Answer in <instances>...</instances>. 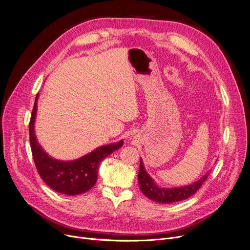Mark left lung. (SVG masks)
<instances>
[{
    "label": "left lung",
    "mask_w": 250,
    "mask_h": 250,
    "mask_svg": "<svg viewBox=\"0 0 250 250\" xmlns=\"http://www.w3.org/2000/svg\"><path fill=\"white\" fill-rule=\"evenodd\" d=\"M208 175H209V172L205 174L204 177L198 182L186 187L172 188H159L155 185L153 180L149 177V174L146 172L142 160L140 159L138 184L143 195H145L148 199L161 204H170V203L186 200L190 196H193L202 187L205 181L208 179Z\"/></svg>",
    "instance_id": "1"
}]
</instances>
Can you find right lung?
<instances>
[{
    "label": "right lung",
    "mask_w": 250,
    "mask_h": 250,
    "mask_svg": "<svg viewBox=\"0 0 250 250\" xmlns=\"http://www.w3.org/2000/svg\"><path fill=\"white\" fill-rule=\"evenodd\" d=\"M38 94L29 122V135L34 163L43 182L57 193L75 196L87 192L97 182L99 166L113 151L122 147L123 140L101 146L79 159L71 161L56 160L50 157L36 140L34 121L37 110Z\"/></svg>",
    "instance_id": "1"
}]
</instances>
